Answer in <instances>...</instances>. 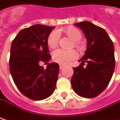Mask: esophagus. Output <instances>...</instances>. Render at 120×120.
I'll return each mask as SVG.
<instances>
[{"label": "esophagus", "instance_id": "34e87169", "mask_svg": "<svg viewBox=\"0 0 120 120\" xmlns=\"http://www.w3.org/2000/svg\"><path fill=\"white\" fill-rule=\"evenodd\" d=\"M64 68V65H62V64H60V70L63 69Z\"/></svg>", "mask_w": 120, "mask_h": 120}]
</instances>
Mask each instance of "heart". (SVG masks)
<instances>
[{
  "mask_svg": "<svg viewBox=\"0 0 120 120\" xmlns=\"http://www.w3.org/2000/svg\"><path fill=\"white\" fill-rule=\"evenodd\" d=\"M63 32L68 36L69 38L73 40L71 47H74L77 49H80L81 48V43L79 40L82 37L81 31L75 28V27H68L63 30ZM60 40V34L56 30H53L48 34L47 43L50 47H55L58 44ZM77 58V53L73 50H64L62 49H56L52 53V58L53 61L58 62L60 64H67L71 61L75 60Z\"/></svg>",
  "mask_w": 120,
  "mask_h": 120,
  "instance_id": "1",
  "label": "heart"
}]
</instances>
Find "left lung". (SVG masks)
<instances>
[{
    "label": "left lung",
    "instance_id": "left-lung-1",
    "mask_svg": "<svg viewBox=\"0 0 120 120\" xmlns=\"http://www.w3.org/2000/svg\"><path fill=\"white\" fill-rule=\"evenodd\" d=\"M85 34L87 49L79 67L73 68L71 85L75 93L94 98L106 89L113 74L116 60L114 46L107 32L90 22L75 24ZM88 64L83 68L84 63Z\"/></svg>",
    "mask_w": 120,
    "mask_h": 120
}]
</instances>
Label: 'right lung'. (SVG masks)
Returning a JSON list of instances; mask_svg holds the SVG:
<instances>
[{
	"label": "right lung",
	"mask_w": 120,
	"mask_h": 120,
	"mask_svg": "<svg viewBox=\"0 0 120 120\" xmlns=\"http://www.w3.org/2000/svg\"><path fill=\"white\" fill-rule=\"evenodd\" d=\"M53 28L41 24L24 28L11 43L9 69L13 80L23 95L34 101L52 95L58 80V63H49L46 69L39 65L51 59L47 39Z\"/></svg>",
	"instance_id": "1"
}]
</instances>
